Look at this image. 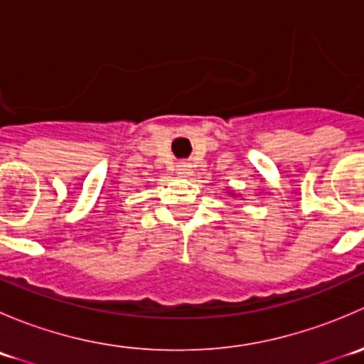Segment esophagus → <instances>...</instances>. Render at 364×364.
<instances>
[{
  "instance_id": "obj_1",
  "label": "esophagus",
  "mask_w": 364,
  "mask_h": 364,
  "mask_svg": "<svg viewBox=\"0 0 364 364\" xmlns=\"http://www.w3.org/2000/svg\"><path fill=\"white\" fill-rule=\"evenodd\" d=\"M178 174L181 176V178H190V176L193 174L192 165H190L188 161H179V164H178Z\"/></svg>"
}]
</instances>
